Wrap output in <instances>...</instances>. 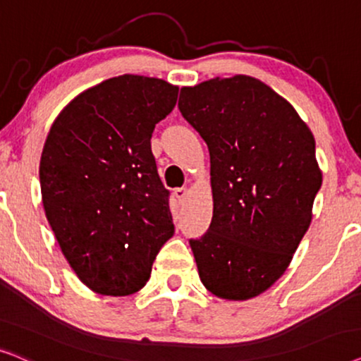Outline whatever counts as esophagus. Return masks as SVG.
Instances as JSON below:
<instances>
[{
  "instance_id": "esophagus-1",
  "label": "esophagus",
  "mask_w": 361,
  "mask_h": 361,
  "mask_svg": "<svg viewBox=\"0 0 361 361\" xmlns=\"http://www.w3.org/2000/svg\"><path fill=\"white\" fill-rule=\"evenodd\" d=\"M173 195H175V198L178 201H183L186 198V195H188V190H186V188H175Z\"/></svg>"
}]
</instances>
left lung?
Returning a JSON list of instances; mask_svg holds the SVG:
<instances>
[{
    "label": "left lung",
    "mask_w": 361,
    "mask_h": 361,
    "mask_svg": "<svg viewBox=\"0 0 361 361\" xmlns=\"http://www.w3.org/2000/svg\"><path fill=\"white\" fill-rule=\"evenodd\" d=\"M183 118L208 145L213 219L190 239L211 294L247 300L292 261L322 186L315 140L294 107L249 75L183 87Z\"/></svg>",
    "instance_id": "obj_1"
}]
</instances>
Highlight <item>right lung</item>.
<instances>
[{
	"label": "right lung",
	"instance_id": "right-lung-1",
	"mask_svg": "<svg viewBox=\"0 0 361 361\" xmlns=\"http://www.w3.org/2000/svg\"><path fill=\"white\" fill-rule=\"evenodd\" d=\"M176 99V85L161 79L112 77L77 95L46 138V218L77 277L99 294L140 290L175 233L150 140Z\"/></svg>",
	"mask_w": 361,
	"mask_h": 361
}]
</instances>
